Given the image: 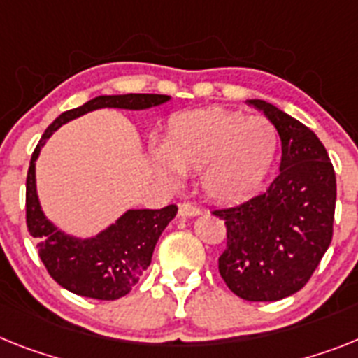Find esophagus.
<instances>
[{
	"instance_id": "esophagus-1",
	"label": "esophagus",
	"mask_w": 358,
	"mask_h": 358,
	"mask_svg": "<svg viewBox=\"0 0 358 358\" xmlns=\"http://www.w3.org/2000/svg\"><path fill=\"white\" fill-rule=\"evenodd\" d=\"M178 215L184 216V218H189V216H196V215H200V207H198L196 203H193V202L180 203Z\"/></svg>"
}]
</instances>
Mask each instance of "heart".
Segmentation results:
<instances>
[{"label":"heart","instance_id":"1","mask_svg":"<svg viewBox=\"0 0 358 358\" xmlns=\"http://www.w3.org/2000/svg\"><path fill=\"white\" fill-rule=\"evenodd\" d=\"M278 134L264 116L211 107L174 114L165 131L162 174L200 171L203 193L216 202H238L262 184L275 160Z\"/></svg>","mask_w":358,"mask_h":358}]
</instances>
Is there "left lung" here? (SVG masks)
Returning a JSON list of instances; mask_svg holds the SVG:
<instances>
[{"label":"left lung","instance_id":"1","mask_svg":"<svg viewBox=\"0 0 358 358\" xmlns=\"http://www.w3.org/2000/svg\"><path fill=\"white\" fill-rule=\"evenodd\" d=\"M248 103L278 131L280 173L257 196L213 211L227 231L218 271L240 299L275 302L308 284L331 244L337 178L311 129L264 100Z\"/></svg>","mask_w":358,"mask_h":358}]
</instances>
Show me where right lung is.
<instances>
[{
  "mask_svg": "<svg viewBox=\"0 0 358 358\" xmlns=\"http://www.w3.org/2000/svg\"><path fill=\"white\" fill-rule=\"evenodd\" d=\"M165 94L98 96L78 109L59 114L41 136L32 152L27 173V227L38 240V253L49 275L74 295L96 300L122 299L133 289L149 264L162 231L176 216L178 207L131 209L94 238H72L45 218L36 193V158L50 134L63 123L103 107L149 109L165 103Z\"/></svg>",
  "mask_w": 358,
  "mask_h": 358,
  "instance_id": "right-lung-1",
  "label": "right lung"
}]
</instances>
